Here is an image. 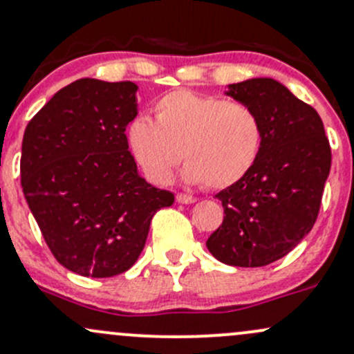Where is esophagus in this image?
I'll return each mask as SVG.
<instances>
[{
	"mask_svg": "<svg viewBox=\"0 0 354 354\" xmlns=\"http://www.w3.org/2000/svg\"><path fill=\"white\" fill-rule=\"evenodd\" d=\"M176 200H178V202H180V203H195V202H196L195 196L187 195V193H178Z\"/></svg>",
	"mask_w": 354,
	"mask_h": 354,
	"instance_id": "esophagus-1",
	"label": "esophagus"
}]
</instances>
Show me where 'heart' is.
Returning <instances> with one entry per match:
<instances>
[{
  "label": "heart",
  "mask_w": 354,
  "mask_h": 354,
  "mask_svg": "<svg viewBox=\"0 0 354 354\" xmlns=\"http://www.w3.org/2000/svg\"><path fill=\"white\" fill-rule=\"evenodd\" d=\"M154 111L156 122L139 115L127 127L130 152L152 183H167L183 158L188 183L232 187L261 151V118L244 103L178 89L159 98Z\"/></svg>",
  "instance_id": "1"
}]
</instances>
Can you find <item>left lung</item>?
I'll use <instances>...</instances> for the list:
<instances>
[{
    "label": "left lung",
    "instance_id": "8db88e82",
    "mask_svg": "<svg viewBox=\"0 0 354 354\" xmlns=\"http://www.w3.org/2000/svg\"><path fill=\"white\" fill-rule=\"evenodd\" d=\"M227 95L259 115L263 146L243 180L215 195L224 221L207 248L229 266H266L288 254L314 227L330 146L317 111L271 77L229 84Z\"/></svg>",
    "mask_w": 354,
    "mask_h": 354
}]
</instances>
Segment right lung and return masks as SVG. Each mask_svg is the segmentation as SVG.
Segmentation results:
<instances>
[{
    "instance_id": "1",
    "label": "right lung",
    "mask_w": 354,
    "mask_h": 354,
    "mask_svg": "<svg viewBox=\"0 0 354 354\" xmlns=\"http://www.w3.org/2000/svg\"><path fill=\"white\" fill-rule=\"evenodd\" d=\"M137 84L83 77L59 89L28 122L21 188L54 258L81 277L132 268L152 217L174 195L149 185L129 151Z\"/></svg>"
}]
</instances>
